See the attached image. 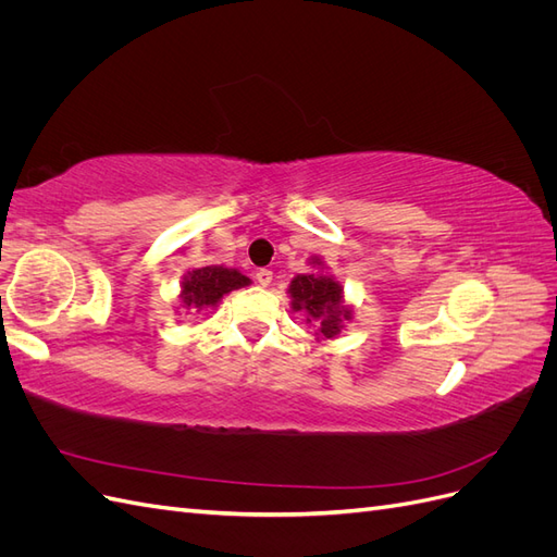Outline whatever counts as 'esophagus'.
Wrapping results in <instances>:
<instances>
[{
    "instance_id": "esophagus-1",
    "label": "esophagus",
    "mask_w": 557,
    "mask_h": 557,
    "mask_svg": "<svg viewBox=\"0 0 557 557\" xmlns=\"http://www.w3.org/2000/svg\"><path fill=\"white\" fill-rule=\"evenodd\" d=\"M272 278H274V274L269 272V269H260V272L256 274V281H258V285H262V288H267V285L272 283Z\"/></svg>"
}]
</instances>
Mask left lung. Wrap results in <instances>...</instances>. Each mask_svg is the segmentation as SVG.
Masks as SVG:
<instances>
[{"label": "left lung", "instance_id": "8db88e82", "mask_svg": "<svg viewBox=\"0 0 557 557\" xmlns=\"http://www.w3.org/2000/svg\"><path fill=\"white\" fill-rule=\"evenodd\" d=\"M318 274H297L290 281V307L307 315V323L315 327V339H334L352 318V309L344 301V288L332 274H325V262L318 256L311 258Z\"/></svg>", "mask_w": 557, "mask_h": 557}]
</instances>
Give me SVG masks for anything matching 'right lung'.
<instances>
[{"label": "right lung", "instance_id": "right-lung-1", "mask_svg": "<svg viewBox=\"0 0 557 557\" xmlns=\"http://www.w3.org/2000/svg\"><path fill=\"white\" fill-rule=\"evenodd\" d=\"M246 285H250V278L244 276L239 269H230L221 264L193 269V272L185 274L181 281L178 309H185V313H190L218 307L225 295H230L232 290L246 288Z\"/></svg>", "mask_w": 557, "mask_h": 557}]
</instances>
